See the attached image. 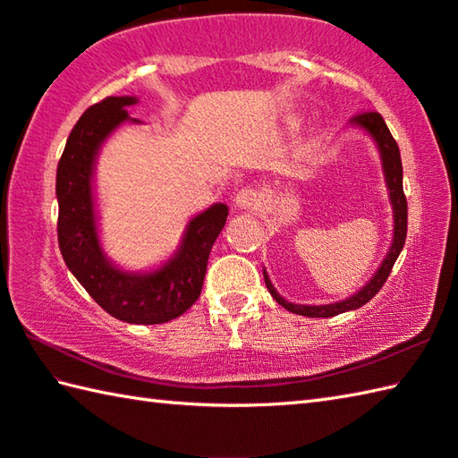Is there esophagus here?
<instances>
[{
	"label": "esophagus",
	"instance_id": "34e87169",
	"mask_svg": "<svg viewBox=\"0 0 458 458\" xmlns=\"http://www.w3.org/2000/svg\"><path fill=\"white\" fill-rule=\"evenodd\" d=\"M234 204H236L238 208H242V210H254V208H258L259 199H258V194L251 191V189H242V191L236 192Z\"/></svg>",
	"mask_w": 458,
	"mask_h": 458
}]
</instances>
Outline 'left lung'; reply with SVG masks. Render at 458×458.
Segmentation results:
<instances>
[{"mask_svg":"<svg viewBox=\"0 0 458 458\" xmlns=\"http://www.w3.org/2000/svg\"><path fill=\"white\" fill-rule=\"evenodd\" d=\"M354 125H360V128L366 130L369 135H372L377 149H379V159H382V169H384V177H386V187L390 191V202H392V210H394V240H392V248L387 251V256L384 258L382 266L377 267L374 277L368 281V284L358 291L356 295L348 297L340 303H330V305H295L289 303L284 297H281L276 287L271 285V281L264 269V279L266 285L269 289L271 297H274L281 307H285L287 310L295 315H303V317H335L340 313H346V310H354L358 307L366 305L369 299H372L382 285L386 284V279L390 277L392 267L395 264L397 256L403 250L405 244V236H407V200L403 194V167H402V157H400V148H397L395 140L392 138L390 130L384 122L382 115L377 112H364L354 115L352 120Z\"/></svg>","mask_w":458,"mask_h":458,"instance_id":"1","label":"left lung"}]
</instances>
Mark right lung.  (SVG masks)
Instances as JSON below:
<instances>
[{"mask_svg": "<svg viewBox=\"0 0 458 458\" xmlns=\"http://www.w3.org/2000/svg\"><path fill=\"white\" fill-rule=\"evenodd\" d=\"M135 96H108L76 122L56 167L58 248L66 267L106 313L131 325H159L181 317L199 299L212 244L228 218L222 202L197 214L179 250L149 274L115 267L100 246L92 177L106 138L130 118Z\"/></svg>", "mask_w": 458, "mask_h": 458, "instance_id": "add662e5", "label": "right lung"}]
</instances>
